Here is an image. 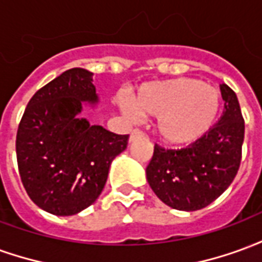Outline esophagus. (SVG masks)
<instances>
[{
  "instance_id": "esophagus-1",
  "label": "esophagus",
  "mask_w": 262,
  "mask_h": 262,
  "mask_svg": "<svg viewBox=\"0 0 262 262\" xmlns=\"http://www.w3.org/2000/svg\"><path fill=\"white\" fill-rule=\"evenodd\" d=\"M144 136V133H143L140 129H133V130L130 132V142H133L135 139H137V137H142Z\"/></svg>"
}]
</instances>
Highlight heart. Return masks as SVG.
I'll use <instances>...</instances> for the list:
<instances>
[{
  "label": "heart",
  "mask_w": 262,
  "mask_h": 262,
  "mask_svg": "<svg viewBox=\"0 0 262 262\" xmlns=\"http://www.w3.org/2000/svg\"><path fill=\"white\" fill-rule=\"evenodd\" d=\"M129 115L157 116V133L172 146L198 142L217 120L222 109L220 92L195 78L148 82L132 97Z\"/></svg>",
  "instance_id": "obj_1"
}]
</instances>
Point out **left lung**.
Here are the masks:
<instances>
[{
	"instance_id": "8db88e82",
	"label": "left lung",
	"mask_w": 262,
	"mask_h": 262,
	"mask_svg": "<svg viewBox=\"0 0 262 262\" xmlns=\"http://www.w3.org/2000/svg\"><path fill=\"white\" fill-rule=\"evenodd\" d=\"M225 111L219 122L198 142L184 148L156 144L146 168L154 193L172 209L199 210L229 188L242 163L244 119L236 92L220 85Z\"/></svg>"
}]
</instances>
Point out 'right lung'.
<instances>
[{
    "mask_svg": "<svg viewBox=\"0 0 262 262\" xmlns=\"http://www.w3.org/2000/svg\"><path fill=\"white\" fill-rule=\"evenodd\" d=\"M82 102H98L92 73L70 69L36 91L18 126L20 181L39 208L56 216L78 213L97 201L112 160L129 140L80 118Z\"/></svg>",
    "mask_w": 262,
    "mask_h": 262,
    "instance_id": "obj_1",
    "label": "right lung"
}]
</instances>
